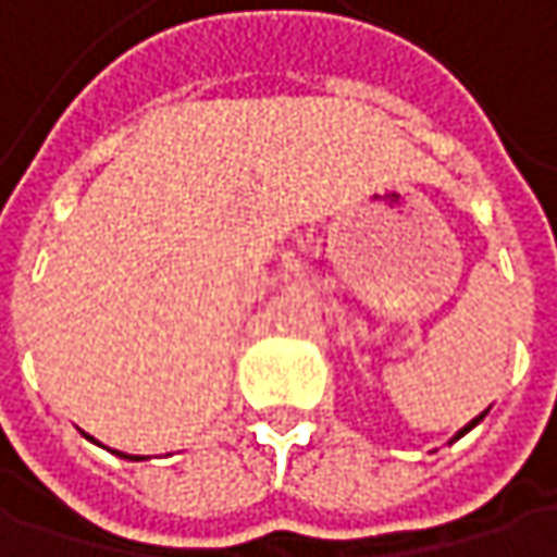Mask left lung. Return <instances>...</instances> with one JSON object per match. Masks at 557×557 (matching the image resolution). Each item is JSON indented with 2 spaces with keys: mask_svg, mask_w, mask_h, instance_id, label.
Returning <instances> with one entry per match:
<instances>
[{
  "mask_svg": "<svg viewBox=\"0 0 557 557\" xmlns=\"http://www.w3.org/2000/svg\"><path fill=\"white\" fill-rule=\"evenodd\" d=\"M481 419H484V412H481V416H478V419H471V422H468V425H465V429H461V432H458V435H455V438H451V442H458V438H461V435H468V432H471V429H474V425H478V422H481Z\"/></svg>",
  "mask_w": 557,
  "mask_h": 557,
  "instance_id": "obj_1",
  "label": "left lung"
}]
</instances>
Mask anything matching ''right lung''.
Wrapping results in <instances>:
<instances>
[{"instance_id":"obj_1","label":"right lung","mask_w":557,"mask_h":557,"mask_svg":"<svg viewBox=\"0 0 557 557\" xmlns=\"http://www.w3.org/2000/svg\"><path fill=\"white\" fill-rule=\"evenodd\" d=\"M119 458H128V455H122V451H119ZM132 461H141V458H132Z\"/></svg>"}]
</instances>
